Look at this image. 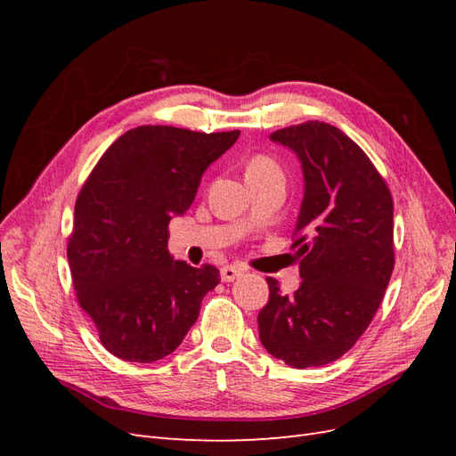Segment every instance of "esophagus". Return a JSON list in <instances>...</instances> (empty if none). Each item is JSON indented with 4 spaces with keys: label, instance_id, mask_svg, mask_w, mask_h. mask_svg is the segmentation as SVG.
<instances>
[{
    "label": "esophagus",
    "instance_id": "34e87169",
    "mask_svg": "<svg viewBox=\"0 0 456 456\" xmlns=\"http://www.w3.org/2000/svg\"><path fill=\"white\" fill-rule=\"evenodd\" d=\"M241 275V270L238 268V266H223L220 268V278H223V281H226V283H230V281H233V280H238Z\"/></svg>",
    "mask_w": 456,
    "mask_h": 456
}]
</instances>
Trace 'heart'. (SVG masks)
Returning <instances> with one entry per match:
<instances>
[{
  "instance_id": "b5f03b06",
  "label": "heart",
  "mask_w": 456,
  "mask_h": 456,
  "mask_svg": "<svg viewBox=\"0 0 456 456\" xmlns=\"http://www.w3.org/2000/svg\"><path fill=\"white\" fill-rule=\"evenodd\" d=\"M247 175H281L280 165L270 156H255L247 165Z\"/></svg>"
}]
</instances>
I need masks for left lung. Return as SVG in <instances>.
<instances>
[{"mask_svg":"<svg viewBox=\"0 0 456 456\" xmlns=\"http://www.w3.org/2000/svg\"><path fill=\"white\" fill-rule=\"evenodd\" d=\"M302 163L305 198L295 241L302 283L270 298L258 314V337L297 369L338 360L369 327L394 270V201L388 184L350 136L323 121L270 134Z\"/></svg>","mask_w":456,"mask_h":456,"instance_id":"8db88e82","label":"left lung"}]
</instances>
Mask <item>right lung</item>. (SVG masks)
I'll return each mask as SVG.
<instances>
[{
	"label": "right lung",
	"mask_w": 456,
	"mask_h": 456,
	"mask_svg": "<svg viewBox=\"0 0 456 456\" xmlns=\"http://www.w3.org/2000/svg\"><path fill=\"white\" fill-rule=\"evenodd\" d=\"M238 136L134 127L104 151L81 186L68 265L79 306L119 360L151 363L175 352L203 297L218 285L215 266L173 260L169 223L186 213L205 169Z\"/></svg>",
	"instance_id": "add662e5"
}]
</instances>
